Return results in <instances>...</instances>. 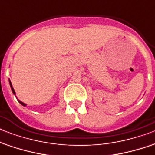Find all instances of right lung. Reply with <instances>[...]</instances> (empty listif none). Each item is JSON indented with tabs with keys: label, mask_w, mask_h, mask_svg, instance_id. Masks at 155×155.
Returning <instances> with one entry per match:
<instances>
[{
	"label": "right lung",
	"mask_w": 155,
	"mask_h": 155,
	"mask_svg": "<svg viewBox=\"0 0 155 155\" xmlns=\"http://www.w3.org/2000/svg\"><path fill=\"white\" fill-rule=\"evenodd\" d=\"M9 84H10V86H11V89H12V92H13V94H15V91H14V89H13V87H12V84H11V82H10V80H9ZM18 102H19V103H20L21 104H22L23 106H25V105H26V104H25L22 103V102H21V101H18Z\"/></svg>",
	"instance_id": "right-lung-1"
}]
</instances>
